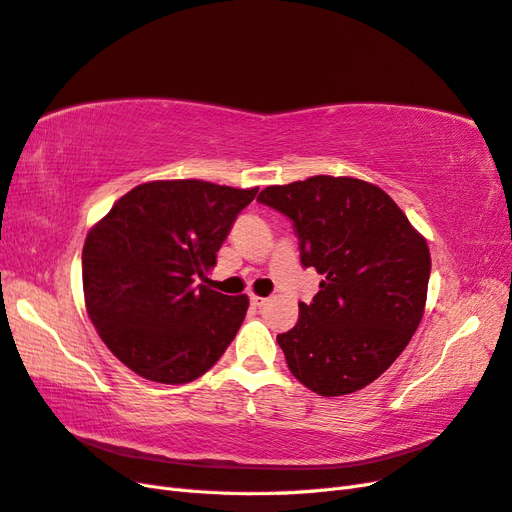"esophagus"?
<instances>
[{
    "label": "esophagus",
    "mask_w": 512,
    "mask_h": 512,
    "mask_svg": "<svg viewBox=\"0 0 512 512\" xmlns=\"http://www.w3.org/2000/svg\"><path fill=\"white\" fill-rule=\"evenodd\" d=\"M250 303H252L254 307H262V305L267 303V299H262V297H256V294H252V297H250Z\"/></svg>",
    "instance_id": "34e87169"
}]
</instances>
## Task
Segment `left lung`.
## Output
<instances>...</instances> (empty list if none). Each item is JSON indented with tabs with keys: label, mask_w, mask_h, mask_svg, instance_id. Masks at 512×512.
Listing matches in <instances>:
<instances>
[{
	"label": "left lung",
	"mask_w": 512,
	"mask_h": 512,
	"mask_svg": "<svg viewBox=\"0 0 512 512\" xmlns=\"http://www.w3.org/2000/svg\"><path fill=\"white\" fill-rule=\"evenodd\" d=\"M258 203L284 213L301 265L324 280L299 320L277 335L292 376L322 397L348 395L382 376L425 312L427 241L395 200L352 177L316 175L269 185Z\"/></svg>",
	"instance_id": "8db88e82"
}]
</instances>
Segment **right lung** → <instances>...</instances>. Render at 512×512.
<instances>
[{
	"label": "right lung",
	"instance_id": "add662e5",
	"mask_svg": "<svg viewBox=\"0 0 512 512\" xmlns=\"http://www.w3.org/2000/svg\"><path fill=\"white\" fill-rule=\"evenodd\" d=\"M256 192L198 179L151 181L121 196L89 230L87 314L134 374L162 384L192 382L235 339L250 301L196 280L215 265Z\"/></svg>",
	"mask_w": 512,
	"mask_h": 512
}]
</instances>
